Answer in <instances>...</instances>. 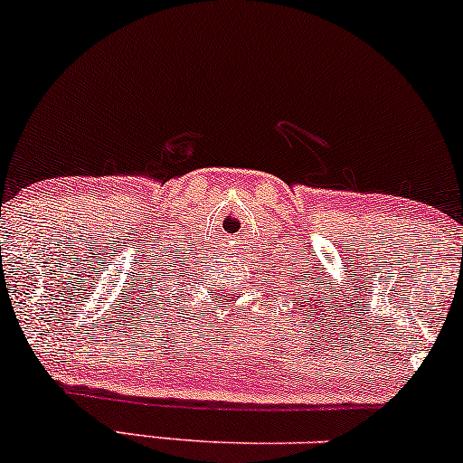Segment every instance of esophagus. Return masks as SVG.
Listing matches in <instances>:
<instances>
[{"mask_svg": "<svg viewBox=\"0 0 463 463\" xmlns=\"http://www.w3.org/2000/svg\"><path fill=\"white\" fill-rule=\"evenodd\" d=\"M232 256H235V259H237V254H232Z\"/></svg>", "mask_w": 463, "mask_h": 463, "instance_id": "1", "label": "esophagus"}]
</instances>
